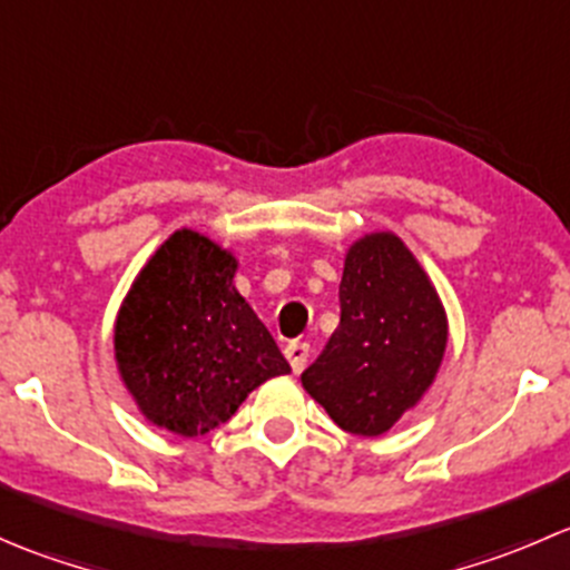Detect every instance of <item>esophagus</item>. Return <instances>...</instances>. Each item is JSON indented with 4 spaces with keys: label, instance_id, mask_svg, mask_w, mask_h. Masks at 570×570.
<instances>
[{
    "label": "esophagus",
    "instance_id": "esophagus-1",
    "mask_svg": "<svg viewBox=\"0 0 570 570\" xmlns=\"http://www.w3.org/2000/svg\"><path fill=\"white\" fill-rule=\"evenodd\" d=\"M284 355H286V361H289L292 372H303V366H306V361H308V344L306 342H289L284 347Z\"/></svg>",
    "mask_w": 570,
    "mask_h": 570
}]
</instances>
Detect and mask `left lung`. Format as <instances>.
I'll list each match as a JSON object with an SVG mask.
<instances>
[{
	"label": "left lung",
	"instance_id": "8db88e82",
	"mask_svg": "<svg viewBox=\"0 0 570 570\" xmlns=\"http://www.w3.org/2000/svg\"><path fill=\"white\" fill-rule=\"evenodd\" d=\"M338 306V327L301 375L303 389L342 430L381 435L433 383L446 347L444 308L394 234L350 248Z\"/></svg>",
	"mask_w": 570,
	"mask_h": 570
}]
</instances>
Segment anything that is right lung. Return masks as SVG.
Here are the masks:
<instances>
[{
	"label": "right lung",
	"instance_id": "1",
	"mask_svg": "<svg viewBox=\"0 0 570 570\" xmlns=\"http://www.w3.org/2000/svg\"><path fill=\"white\" fill-rule=\"evenodd\" d=\"M237 258L176 232L131 286L115 325L120 377L140 411L178 435H204L289 364L234 289Z\"/></svg>",
	"mask_w": 570,
	"mask_h": 570
}]
</instances>
